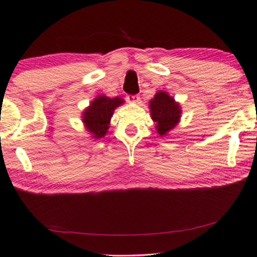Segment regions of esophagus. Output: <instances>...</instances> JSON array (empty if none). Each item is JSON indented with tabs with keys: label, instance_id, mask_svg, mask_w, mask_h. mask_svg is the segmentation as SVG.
<instances>
[{
	"label": "esophagus",
	"instance_id": "34e87169",
	"mask_svg": "<svg viewBox=\"0 0 257 257\" xmlns=\"http://www.w3.org/2000/svg\"><path fill=\"white\" fill-rule=\"evenodd\" d=\"M127 100L129 102H133V104H135V102H139L140 101V97L137 94H135V95H128Z\"/></svg>",
	"mask_w": 257,
	"mask_h": 257
}]
</instances>
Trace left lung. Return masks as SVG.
Returning a JSON list of instances; mask_svg holds the SVG:
<instances>
[{"label":"left lung","instance_id":"1","mask_svg":"<svg viewBox=\"0 0 257 257\" xmlns=\"http://www.w3.org/2000/svg\"><path fill=\"white\" fill-rule=\"evenodd\" d=\"M151 118L159 136H167L177 127L181 118V106L165 91H158L149 101Z\"/></svg>","mask_w":257,"mask_h":257}]
</instances>
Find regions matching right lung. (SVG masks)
Wrapping results in <instances>:
<instances>
[{"label": "right lung", "mask_w": 257, "mask_h": 257, "mask_svg": "<svg viewBox=\"0 0 257 257\" xmlns=\"http://www.w3.org/2000/svg\"><path fill=\"white\" fill-rule=\"evenodd\" d=\"M123 102L124 100L120 97L109 98L105 94L98 95L90 102L83 110L82 122L92 139L99 140L106 136L114 110Z\"/></svg>", "instance_id": "right-lung-1"}]
</instances>
